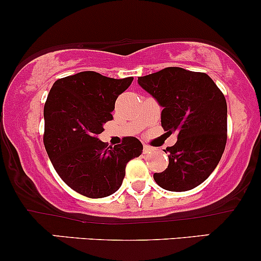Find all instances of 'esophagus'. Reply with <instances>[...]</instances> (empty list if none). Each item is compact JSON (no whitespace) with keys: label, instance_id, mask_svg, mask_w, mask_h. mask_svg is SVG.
<instances>
[{"label":"esophagus","instance_id":"obj_1","mask_svg":"<svg viewBox=\"0 0 261 261\" xmlns=\"http://www.w3.org/2000/svg\"><path fill=\"white\" fill-rule=\"evenodd\" d=\"M142 151H144V153H147V152L152 151V147L149 146V145H144V150H142Z\"/></svg>","mask_w":261,"mask_h":261}]
</instances>
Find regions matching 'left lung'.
I'll return each mask as SVG.
<instances>
[{
	"label": "left lung",
	"mask_w": 261,
	"mask_h": 261,
	"mask_svg": "<svg viewBox=\"0 0 261 261\" xmlns=\"http://www.w3.org/2000/svg\"><path fill=\"white\" fill-rule=\"evenodd\" d=\"M138 82L163 108L161 126L166 134H177L176 144L166 149L169 166L155 172L153 179L169 191L196 188L218 166L226 145L223 92L206 73L181 67H166Z\"/></svg>",
	"instance_id": "8db88e82"
}]
</instances>
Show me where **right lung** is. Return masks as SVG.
Instances as JSON below:
<instances>
[{"label": "right lung", "instance_id": "add662e5", "mask_svg": "<svg viewBox=\"0 0 261 261\" xmlns=\"http://www.w3.org/2000/svg\"><path fill=\"white\" fill-rule=\"evenodd\" d=\"M133 80L84 71L52 85L43 108V144L59 176L81 195L100 199L116 193L126 164L141 155L142 144L133 136L114 147L97 138Z\"/></svg>", "mask_w": 261, "mask_h": 261}]
</instances>
